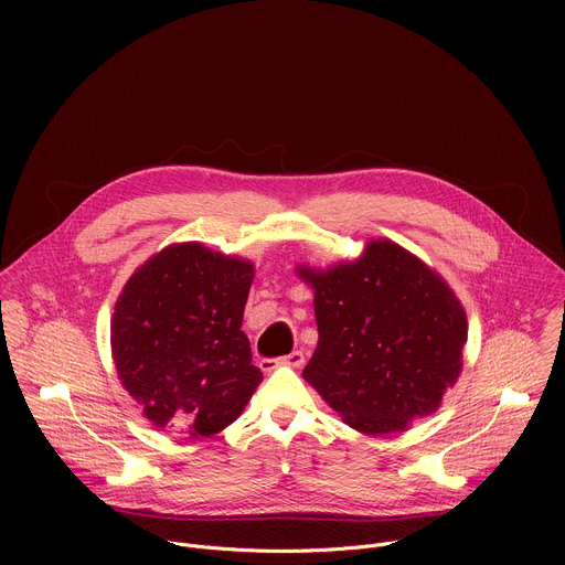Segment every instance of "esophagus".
Here are the masks:
<instances>
[{
    "label": "esophagus",
    "mask_w": 565,
    "mask_h": 565,
    "mask_svg": "<svg viewBox=\"0 0 565 565\" xmlns=\"http://www.w3.org/2000/svg\"><path fill=\"white\" fill-rule=\"evenodd\" d=\"M279 364L301 366V364H303V353H301V351H292V353H288L286 358H279V360H268V358L262 360V369H264V371H270V369H275V366H279Z\"/></svg>",
    "instance_id": "esophagus-1"
}]
</instances>
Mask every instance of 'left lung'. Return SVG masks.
I'll list each match as a JSON object with an SVG mask.
<instances>
[{"label": "left lung", "mask_w": 565, "mask_h": 565, "mask_svg": "<svg viewBox=\"0 0 565 565\" xmlns=\"http://www.w3.org/2000/svg\"><path fill=\"white\" fill-rule=\"evenodd\" d=\"M315 288L319 342L303 380L362 434L399 431L440 407L462 366L467 319L451 288L391 241L327 273Z\"/></svg>", "instance_id": "1"}]
</instances>
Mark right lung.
Wrapping results in <instances>:
<instances>
[{"mask_svg": "<svg viewBox=\"0 0 565 565\" xmlns=\"http://www.w3.org/2000/svg\"><path fill=\"white\" fill-rule=\"evenodd\" d=\"M253 264L201 244L166 248L127 281L114 312L118 377L156 427L205 438L238 418L264 380L241 331Z\"/></svg>", "mask_w": 565, "mask_h": 565, "instance_id": "1", "label": "right lung"}]
</instances>
